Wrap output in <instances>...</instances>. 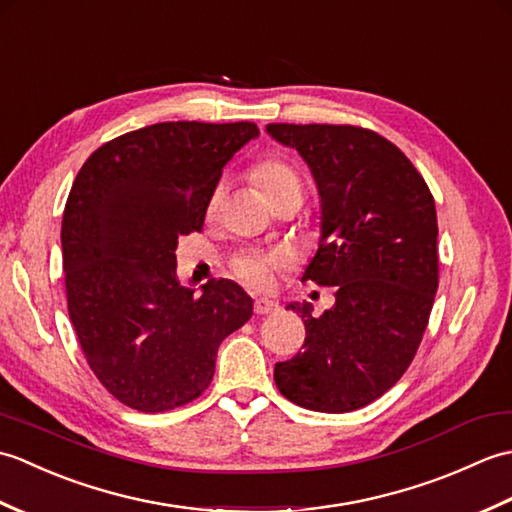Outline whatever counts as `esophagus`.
Segmentation results:
<instances>
[{
	"mask_svg": "<svg viewBox=\"0 0 512 512\" xmlns=\"http://www.w3.org/2000/svg\"><path fill=\"white\" fill-rule=\"evenodd\" d=\"M279 310V303L277 301H273V299H257L255 301V312L257 314H273V312H277Z\"/></svg>",
	"mask_w": 512,
	"mask_h": 512,
	"instance_id": "esophagus-1",
	"label": "esophagus"
}]
</instances>
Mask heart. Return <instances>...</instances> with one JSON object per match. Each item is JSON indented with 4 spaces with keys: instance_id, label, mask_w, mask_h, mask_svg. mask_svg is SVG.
Returning <instances> with one entry per match:
<instances>
[{
    "instance_id": "obj_1",
    "label": "heart",
    "mask_w": 512,
    "mask_h": 512,
    "mask_svg": "<svg viewBox=\"0 0 512 512\" xmlns=\"http://www.w3.org/2000/svg\"><path fill=\"white\" fill-rule=\"evenodd\" d=\"M253 180L259 187V191L264 193V198H270V195L290 191V189L301 191V180L295 173V169L286 165L284 160H277V158L259 162V165L253 169ZM220 200H222V187H217L209 200V213L217 209ZM281 264H284V257H279L275 253H262V250H250V253H242L239 257H235L233 270L235 275L242 281H246L248 286L268 288L273 284L275 273Z\"/></svg>"
}]
</instances>
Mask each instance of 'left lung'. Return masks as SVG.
Wrapping results in <instances>:
<instances>
[{"label": "left lung", "mask_w": 512, "mask_h": 512, "mask_svg": "<svg viewBox=\"0 0 512 512\" xmlns=\"http://www.w3.org/2000/svg\"><path fill=\"white\" fill-rule=\"evenodd\" d=\"M299 151L321 204L319 250L303 279L336 286L306 323L303 352L275 365L281 394L323 413L361 409L394 387L416 356L438 290L436 202L387 138L352 125H266Z\"/></svg>", "instance_id": "obj_1"}]
</instances>
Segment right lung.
<instances>
[{
	"instance_id": "obj_1",
	"label": "right lung",
	"mask_w": 512,
	"mask_h": 512,
	"mask_svg": "<svg viewBox=\"0 0 512 512\" xmlns=\"http://www.w3.org/2000/svg\"><path fill=\"white\" fill-rule=\"evenodd\" d=\"M255 123H156L99 147L76 173L61 224L68 312L96 378L158 413L209 387L217 347L253 317L231 279L180 286L178 237L202 231L222 169Z\"/></svg>"
}]
</instances>
